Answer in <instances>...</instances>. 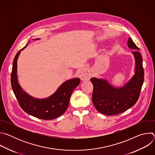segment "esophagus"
<instances>
[{
    "mask_svg": "<svg viewBox=\"0 0 155 155\" xmlns=\"http://www.w3.org/2000/svg\"><path fill=\"white\" fill-rule=\"evenodd\" d=\"M78 75L80 78V79L83 81L88 80H90L91 78L90 74L87 73V72L83 68L80 69L78 71Z\"/></svg>",
    "mask_w": 155,
    "mask_h": 155,
    "instance_id": "esophagus-1",
    "label": "esophagus"
}]
</instances>
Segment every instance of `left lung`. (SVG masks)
I'll return each mask as SVG.
<instances>
[{
  "instance_id": "left-lung-1",
  "label": "left lung",
  "mask_w": 155,
  "mask_h": 155,
  "mask_svg": "<svg viewBox=\"0 0 155 155\" xmlns=\"http://www.w3.org/2000/svg\"><path fill=\"white\" fill-rule=\"evenodd\" d=\"M127 46L134 50L132 52L135 59L134 74L120 87L110 84L106 79L93 77L92 101L99 112L107 115H115L124 112L137 101L144 80L143 61L140 49L129 37Z\"/></svg>"
}]
</instances>
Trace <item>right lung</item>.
<instances>
[{
  "mask_svg": "<svg viewBox=\"0 0 155 155\" xmlns=\"http://www.w3.org/2000/svg\"><path fill=\"white\" fill-rule=\"evenodd\" d=\"M28 44L17 53L13 60L11 75V83L13 93L21 108L29 115L41 120L54 119L65 112L72 93L80 84V79L75 78L66 80L58 87L53 94L46 98L38 99L31 96L20 86L17 76V61L21 51L27 47Z\"/></svg>",
  "mask_w": 155,
  "mask_h": 155,
  "instance_id": "1",
  "label": "right lung"
}]
</instances>
